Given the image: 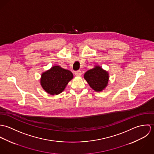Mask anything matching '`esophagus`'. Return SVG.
I'll list each match as a JSON object with an SVG mask.
<instances>
[{
    "mask_svg": "<svg viewBox=\"0 0 154 154\" xmlns=\"http://www.w3.org/2000/svg\"><path fill=\"white\" fill-rule=\"evenodd\" d=\"M75 75L76 76H81V75H82V73H81V70H78L76 72H75Z\"/></svg>",
    "mask_w": 154,
    "mask_h": 154,
    "instance_id": "34e87169",
    "label": "esophagus"
}]
</instances>
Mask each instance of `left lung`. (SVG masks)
<instances>
[{
  "label": "left lung",
  "instance_id": "8db88e82",
  "mask_svg": "<svg viewBox=\"0 0 154 154\" xmlns=\"http://www.w3.org/2000/svg\"><path fill=\"white\" fill-rule=\"evenodd\" d=\"M84 76L90 87L96 92H101L105 89L109 81L108 71L97 65L87 70Z\"/></svg>",
  "mask_w": 154,
  "mask_h": 154
}]
</instances>
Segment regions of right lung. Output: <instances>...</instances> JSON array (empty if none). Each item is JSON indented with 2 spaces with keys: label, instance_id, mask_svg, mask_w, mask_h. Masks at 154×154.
<instances>
[{
  "label": "right lung",
  "instance_id": "right-lung-1",
  "mask_svg": "<svg viewBox=\"0 0 154 154\" xmlns=\"http://www.w3.org/2000/svg\"><path fill=\"white\" fill-rule=\"evenodd\" d=\"M73 78V73L61 66H52L50 69L42 73L40 84L48 94L54 95L62 92Z\"/></svg>",
  "mask_w": 154,
  "mask_h": 154
}]
</instances>
